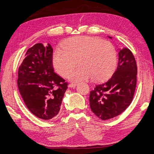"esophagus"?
<instances>
[{
	"label": "esophagus",
	"mask_w": 154,
	"mask_h": 154,
	"mask_svg": "<svg viewBox=\"0 0 154 154\" xmlns=\"http://www.w3.org/2000/svg\"><path fill=\"white\" fill-rule=\"evenodd\" d=\"M77 83H70L69 85V88H75V87L77 86Z\"/></svg>",
	"instance_id": "1"
}]
</instances>
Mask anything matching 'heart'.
<instances>
[{
    "label": "heart",
    "instance_id": "obj_1",
    "mask_svg": "<svg viewBox=\"0 0 154 154\" xmlns=\"http://www.w3.org/2000/svg\"><path fill=\"white\" fill-rule=\"evenodd\" d=\"M63 49H58L53 54V66L60 75L67 77L78 61L80 66L69 77L73 82L91 77L96 81L102 80L115 67L116 50L108 41L88 36H77L64 42Z\"/></svg>",
    "mask_w": 154,
    "mask_h": 154
}]
</instances>
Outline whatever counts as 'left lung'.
<instances>
[{
	"label": "left lung",
	"instance_id": "obj_1",
	"mask_svg": "<svg viewBox=\"0 0 154 154\" xmlns=\"http://www.w3.org/2000/svg\"><path fill=\"white\" fill-rule=\"evenodd\" d=\"M137 73V67L133 53L127 48L120 50L118 65L112 76L97 84L90 91L91 111L102 120L112 119L124 112L133 98Z\"/></svg>",
	"mask_w": 154,
	"mask_h": 154
}]
</instances>
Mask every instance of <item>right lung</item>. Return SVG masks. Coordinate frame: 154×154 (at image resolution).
<instances>
[{
  "instance_id": "right-lung-1",
  "label": "right lung",
  "mask_w": 154,
  "mask_h": 154,
  "mask_svg": "<svg viewBox=\"0 0 154 154\" xmlns=\"http://www.w3.org/2000/svg\"><path fill=\"white\" fill-rule=\"evenodd\" d=\"M53 50L38 43L29 48L19 67L17 85L27 108L38 118L50 120L59 112L67 83L54 72Z\"/></svg>"
}]
</instances>
